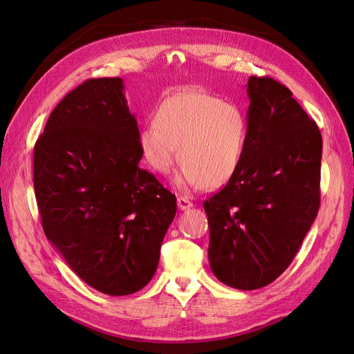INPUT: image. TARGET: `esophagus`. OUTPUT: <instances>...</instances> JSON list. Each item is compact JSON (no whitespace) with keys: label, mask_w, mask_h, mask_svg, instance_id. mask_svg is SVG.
Listing matches in <instances>:
<instances>
[{"label":"esophagus","mask_w":354,"mask_h":354,"mask_svg":"<svg viewBox=\"0 0 354 354\" xmlns=\"http://www.w3.org/2000/svg\"><path fill=\"white\" fill-rule=\"evenodd\" d=\"M177 205H178V208H180L181 211H186V209H189L192 205H194V203H192L187 198L178 196V198H177Z\"/></svg>","instance_id":"esophagus-1"}]
</instances>
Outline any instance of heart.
<instances>
[{
	"label": "heart",
	"instance_id": "1",
	"mask_svg": "<svg viewBox=\"0 0 354 354\" xmlns=\"http://www.w3.org/2000/svg\"><path fill=\"white\" fill-rule=\"evenodd\" d=\"M248 146V118L238 104L201 90L168 95L155 122L138 133V147L155 173L167 176L183 162L177 187H220L236 174Z\"/></svg>",
	"mask_w": 354,
	"mask_h": 354
}]
</instances>
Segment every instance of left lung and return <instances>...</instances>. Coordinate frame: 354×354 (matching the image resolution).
Masks as SVG:
<instances>
[{
    "mask_svg": "<svg viewBox=\"0 0 354 354\" xmlns=\"http://www.w3.org/2000/svg\"><path fill=\"white\" fill-rule=\"evenodd\" d=\"M246 93L242 164L203 208L212 273L224 285L251 291L286 270L317 216L322 136L281 82L250 77Z\"/></svg>",
    "mask_w": 354,
    "mask_h": 354,
    "instance_id": "8db88e82",
    "label": "left lung"
}]
</instances>
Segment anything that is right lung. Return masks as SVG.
<instances>
[{
	"label": "right lung",
	"mask_w": 354,
	"mask_h": 354,
	"mask_svg": "<svg viewBox=\"0 0 354 354\" xmlns=\"http://www.w3.org/2000/svg\"><path fill=\"white\" fill-rule=\"evenodd\" d=\"M138 127L121 78L87 80L51 112L34 149L42 229L97 291L128 295L153 277L176 196L138 167Z\"/></svg>",
	"instance_id": "add662e5"
}]
</instances>
